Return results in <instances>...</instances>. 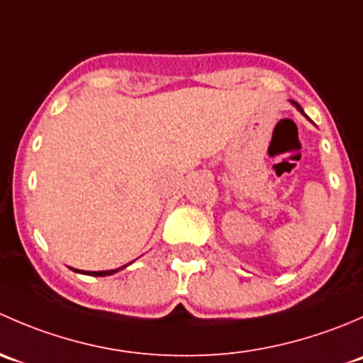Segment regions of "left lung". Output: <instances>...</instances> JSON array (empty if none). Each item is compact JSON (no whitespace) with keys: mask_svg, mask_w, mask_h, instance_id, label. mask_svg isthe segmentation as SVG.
Instances as JSON below:
<instances>
[{"mask_svg":"<svg viewBox=\"0 0 363 363\" xmlns=\"http://www.w3.org/2000/svg\"><path fill=\"white\" fill-rule=\"evenodd\" d=\"M291 104H294V105H295V107H296V108H298V111L303 113V111H302V107H300V105H298V104H296V101H294V100H291Z\"/></svg>","mask_w":363,"mask_h":363,"instance_id":"left-lung-1","label":"left lung"}]
</instances>
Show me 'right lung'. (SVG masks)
<instances>
[{
  "mask_svg": "<svg viewBox=\"0 0 363 363\" xmlns=\"http://www.w3.org/2000/svg\"><path fill=\"white\" fill-rule=\"evenodd\" d=\"M123 269H126V265L119 267V269H113V270H100V272H86V270H77V269H72V270H75V272H80V274H87V276L98 277V276H112V274L119 272V270H123Z\"/></svg>",
  "mask_w": 363,
  "mask_h": 363,
  "instance_id": "right-lung-1",
  "label": "right lung"
}]
</instances>
